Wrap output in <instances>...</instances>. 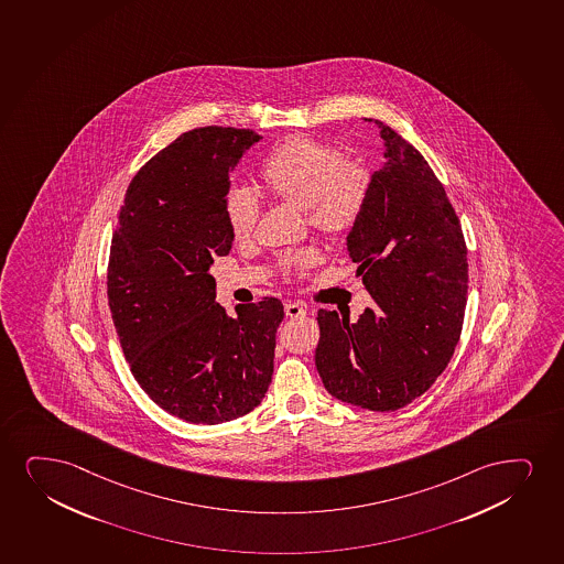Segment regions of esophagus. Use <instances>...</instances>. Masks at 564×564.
I'll return each mask as SVG.
<instances>
[{"label":"esophagus","mask_w":564,"mask_h":564,"mask_svg":"<svg viewBox=\"0 0 564 564\" xmlns=\"http://www.w3.org/2000/svg\"><path fill=\"white\" fill-rule=\"evenodd\" d=\"M285 313L286 317L299 319V317H304V315H306V307L302 306V304H299V302H286Z\"/></svg>","instance_id":"34e87169"}]
</instances>
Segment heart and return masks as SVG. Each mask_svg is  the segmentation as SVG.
I'll return each instance as SVG.
<instances>
[{
	"instance_id": "b5f03b06",
	"label": "heart",
	"mask_w": 564,
	"mask_h": 564,
	"mask_svg": "<svg viewBox=\"0 0 564 564\" xmlns=\"http://www.w3.org/2000/svg\"><path fill=\"white\" fill-rule=\"evenodd\" d=\"M260 178L281 202L306 209L307 223L325 236H348L369 202L367 167L341 161L336 148L302 134L281 142L265 158ZM224 216L234 239L243 241L257 226V199L247 189H231L224 202ZM312 264V252H300L286 262V268L304 272Z\"/></svg>"
}]
</instances>
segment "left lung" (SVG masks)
Masks as SVG:
<instances>
[{"label":"left lung","mask_w":564,"mask_h":564,"mask_svg":"<svg viewBox=\"0 0 564 564\" xmlns=\"http://www.w3.org/2000/svg\"><path fill=\"white\" fill-rule=\"evenodd\" d=\"M375 123L386 163L372 174L367 207L348 234L349 257L375 307L355 323L319 310L315 365L330 395L390 412L430 390L453 357L466 312L467 249L424 155Z\"/></svg>","instance_id":"obj_1"}]
</instances>
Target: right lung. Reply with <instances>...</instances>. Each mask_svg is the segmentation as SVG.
Instances as JSON below:
<instances>
[{
    "label": "right lung",
    "mask_w": 564,
    "mask_h": 564,
    "mask_svg": "<svg viewBox=\"0 0 564 564\" xmlns=\"http://www.w3.org/2000/svg\"><path fill=\"white\" fill-rule=\"evenodd\" d=\"M262 139L251 129L182 132L134 174L108 262V304L134 380L163 411L223 424L254 411L272 382L283 304L230 317L209 268L231 251L230 173Z\"/></svg>",
    "instance_id": "obj_1"
}]
</instances>
